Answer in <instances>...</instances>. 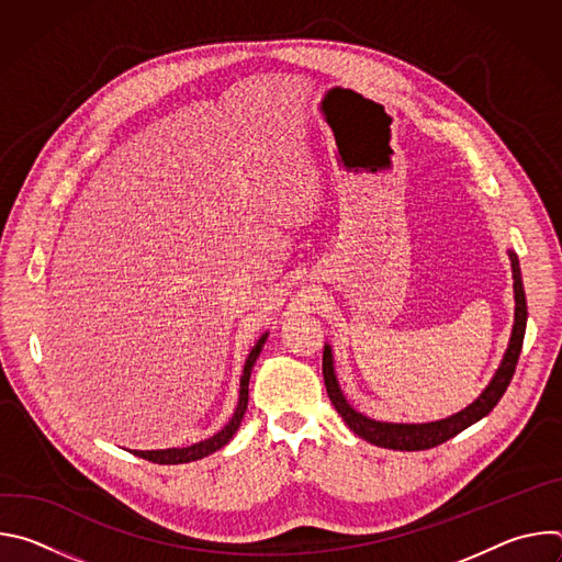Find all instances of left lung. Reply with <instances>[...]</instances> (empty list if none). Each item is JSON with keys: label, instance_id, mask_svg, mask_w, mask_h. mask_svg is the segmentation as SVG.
<instances>
[{"label": "left lung", "instance_id": "obj_1", "mask_svg": "<svg viewBox=\"0 0 562 562\" xmlns=\"http://www.w3.org/2000/svg\"><path fill=\"white\" fill-rule=\"evenodd\" d=\"M509 260H512L514 297H516V313H514V329H512L509 347H507V351L503 356V362H501L496 375L487 384V389L480 393L467 409H462V412H458V414H453V416H449L445 420L423 423V425H407V423H380V420L362 416L360 412H356L347 403V397H345V393H342V389L338 384V378H336L331 347L325 345V356H323L325 386H327L331 405L336 407V412L342 416V420L347 423V427L353 434H358L367 442L384 447V449L423 451V449L438 447V445L447 442L449 438L458 436L460 431H464L473 423L483 420L498 405V400L503 397V393L507 391V386H509V382L514 378V371H516V364H518V358H520V349H522L525 327H527V300H525L522 278H520L518 256L514 251H509Z\"/></svg>", "mask_w": 562, "mask_h": 562}]
</instances>
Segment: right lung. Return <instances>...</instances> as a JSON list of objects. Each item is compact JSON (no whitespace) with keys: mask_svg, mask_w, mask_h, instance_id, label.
Listing matches in <instances>:
<instances>
[{"mask_svg":"<svg viewBox=\"0 0 562 562\" xmlns=\"http://www.w3.org/2000/svg\"><path fill=\"white\" fill-rule=\"evenodd\" d=\"M267 336L265 334L256 347L251 349L247 362H245V371H243V378H239V400H237V407H235V414L231 416V420L211 438L202 440V442H195L191 447H180V449H155V451H133L135 456L148 460V462H157V464H182V462H193V460H200L217 449H222L237 431L239 423H243L245 418V412H247V405H249V378H251V371H254V364L256 360L260 358V351L267 342Z\"/></svg>","mask_w":562,"mask_h":562,"instance_id":"add662e5","label":"right lung"}]
</instances>
